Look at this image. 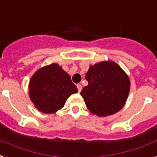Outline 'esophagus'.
Instances as JSON below:
<instances>
[{
  "label": "esophagus",
  "mask_w": 157,
  "mask_h": 157,
  "mask_svg": "<svg viewBox=\"0 0 157 157\" xmlns=\"http://www.w3.org/2000/svg\"><path fill=\"white\" fill-rule=\"evenodd\" d=\"M77 88H78V92H81V90H82V85L77 84Z\"/></svg>",
  "instance_id": "esophagus-1"
}]
</instances>
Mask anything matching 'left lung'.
Returning <instances> with one entry per match:
<instances>
[{
	"mask_svg": "<svg viewBox=\"0 0 157 157\" xmlns=\"http://www.w3.org/2000/svg\"><path fill=\"white\" fill-rule=\"evenodd\" d=\"M86 79L88 84L80 94L92 114L105 117L118 112L124 105L130 81L116 63L108 60L91 65Z\"/></svg>",
	"mask_w": 157,
	"mask_h": 157,
	"instance_id": "8db88e82",
	"label": "left lung"
}]
</instances>
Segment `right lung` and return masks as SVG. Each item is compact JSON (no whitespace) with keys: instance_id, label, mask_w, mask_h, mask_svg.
Returning <instances> with one entry per match:
<instances>
[{"instance_id":"right-lung-1","label":"right lung","mask_w":157,"mask_h":157,"mask_svg":"<svg viewBox=\"0 0 157 157\" xmlns=\"http://www.w3.org/2000/svg\"><path fill=\"white\" fill-rule=\"evenodd\" d=\"M29 90L35 107L45 114L60 110L68 98L78 92L70 75L56 63L37 70L29 81Z\"/></svg>"}]
</instances>
